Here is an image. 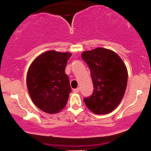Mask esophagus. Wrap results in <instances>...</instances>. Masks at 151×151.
<instances>
[{
	"instance_id": "esophagus-1",
	"label": "esophagus",
	"mask_w": 151,
	"mask_h": 151,
	"mask_svg": "<svg viewBox=\"0 0 151 151\" xmlns=\"http://www.w3.org/2000/svg\"><path fill=\"white\" fill-rule=\"evenodd\" d=\"M73 91L74 93H79V88H77V89H73Z\"/></svg>"
}]
</instances>
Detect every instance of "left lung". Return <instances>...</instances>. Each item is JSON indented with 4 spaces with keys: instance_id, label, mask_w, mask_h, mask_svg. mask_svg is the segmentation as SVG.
<instances>
[{
    "instance_id": "8db88e82",
    "label": "left lung",
    "mask_w": 151,
    "mask_h": 151,
    "mask_svg": "<svg viewBox=\"0 0 151 151\" xmlns=\"http://www.w3.org/2000/svg\"><path fill=\"white\" fill-rule=\"evenodd\" d=\"M89 66L94 87L91 96L84 99L88 109L96 114H106L119 106L125 93L128 71L116 53L98 47L81 53Z\"/></svg>"
}]
</instances>
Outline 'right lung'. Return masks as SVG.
I'll use <instances>...</instances> for the list:
<instances>
[{
	"label": "right lung",
	"instance_id": "obj_1",
	"mask_svg": "<svg viewBox=\"0 0 151 151\" xmlns=\"http://www.w3.org/2000/svg\"><path fill=\"white\" fill-rule=\"evenodd\" d=\"M72 54L55 50L41 54L27 71V86L36 106L48 114H57L67 104L71 91L65 70Z\"/></svg>",
	"mask_w": 151,
	"mask_h": 151
}]
</instances>
